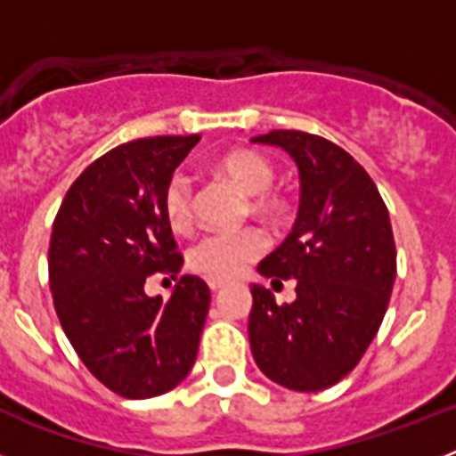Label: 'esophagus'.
Listing matches in <instances>:
<instances>
[{"mask_svg":"<svg viewBox=\"0 0 456 456\" xmlns=\"http://www.w3.org/2000/svg\"><path fill=\"white\" fill-rule=\"evenodd\" d=\"M208 285H209V289H215L216 292V289L225 288L228 283H225V281H216V278H208Z\"/></svg>","mask_w":456,"mask_h":456,"instance_id":"34e87169","label":"esophagus"}]
</instances>
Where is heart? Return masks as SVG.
<instances>
[{"instance_id":"obj_1","label":"heart","mask_w":456,"mask_h":456,"mask_svg":"<svg viewBox=\"0 0 456 456\" xmlns=\"http://www.w3.org/2000/svg\"><path fill=\"white\" fill-rule=\"evenodd\" d=\"M216 178L231 183L248 199V212L257 219L281 221L288 212V203L281 193L272 191L276 180L272 162L267 157L247 148L224 152L212 162ZM164 219L173 232H187L193 224L191 183L184 175H173L164 189ZM267 237L257 228H244L235 232L205 235L189 248L187 263L196 273L216 281H231L240 276L248 263L263 256Z\"/></svg>"}]
</instances>
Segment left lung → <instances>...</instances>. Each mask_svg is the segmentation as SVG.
<instances>
[{
    "label": "left lung",
    "instance_id": "1",
    "mask_svg": "<svg viewBox=\"0 0 456 456\" xmlns=\"http://www.w3.org/2000/svg\"><path fill=\"white\" fill-rule=\"evenodd\" d=\"M299 168L294 228L257 272L294 278L297 299L276 304L251 285L248 342L257 368L276 384L317 393L358 365L384 322L397 272L393 228L365 168L331 141L297 130L253 136Z\"/></svg>",
    "mask_w": 456,
    "mask_h": 456
}]
</instances>
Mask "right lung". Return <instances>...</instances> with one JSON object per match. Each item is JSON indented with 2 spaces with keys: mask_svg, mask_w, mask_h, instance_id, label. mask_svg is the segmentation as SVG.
<instances>
[{
  "mask_svg": "<svg viewBox=\"0 0 456 456\" xmlns=\"http://www.w3.org/2000/svg\"><path fill=\"white\" fill-rule=\"evenodd\" d=\"M199 141L152 136L109 151L72 183L52 225L47 267L63 333L88 372L127 400L173 390L199 354L205 281L184 273L168 301L143 289L152 273L175 281L183 269L162 199Z\"/></svg>",
  "mask_w": 456,
  "mask_h": 456,
  "instance_id": "1",
  "label": "right lung"
}]
</instances>
